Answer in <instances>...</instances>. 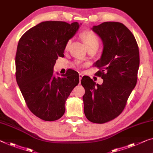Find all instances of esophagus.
<instances>
[{
	"instance_id": "34e87169",
	"label": "esophagus",
	"mask_w": 153,
	"mask_h": 153,
	"mask_svg": "<svg viewBox=\"0 0 153 153\" xmlns=\"http://www.w3.org/2000/svg\"><path fill=\"white\" fill-rule=\"evenodd\" d=\"M82 77H83V74H82L81 73H79V83H80V82H81V81Z\"/></svg>"
}]
</instances>
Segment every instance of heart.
<instances>
[{
    "instance_id": "heart-1",
    "label": "heart",
    "mask_w": 153,
    "mask_h": 153,
    "mask_svg": "<svg viewBox=\"0 0 153 153\" xmlns=\"http://www.w3.org/2000/svg\"><path fill=\"white\" fill-rule=\"evenodd\" d=\"M80 37L81 38L83 39V42L85 44V45L88 47V49H91V48H98V46H99L100 40L99 37L96 35L93 30H85L81 33L80 34ZM70 43H71V40L69 39L68 41L66 42L65 46V48L68 49L69 48L70 45ZM76 65H79L80 63L77 62L76 63Z\"/></svg>"
}]
</instances>
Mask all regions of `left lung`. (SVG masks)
Wrapping results in <instances>:
<instances>
[{"label": "left lung", "mask_w": 153, "mask_h": 153, "mask_svg": "<svg viewBox=\"0 0 153 153\" xmlns=\"http://www.w3.org/2000/svg\"><path fill=\"white\" fill-rule=\"evenodd\" d=\"M92 30L103 43L102 55L94 63L100 69L96 75L103 83L82 78L84 113L91 123L103 124L116 118L125 107L137 83L140 53L135 37L120 22H105Z\"/></svg>", "instance_id": "1"}]
</instances>
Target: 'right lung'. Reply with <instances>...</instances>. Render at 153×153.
I'll use <instances>...</instances> for the list:
<instances>
[{"label":"right lung","mask_w":153,"mask_h":153,"mask_svg":"<svg viewBox=\"0 0 153 153\" xmlns=\"http://www.w3.org/2000/svg\"><path fill=\"white\" fill-rule=\"evenodd\" d=\"M75 22L46 21L30 28L18 42L16 77L28 108L45 121H55L65 113V102L75 86L79 74L73 70L53 76L59 57H63L66 42L79 28Z\"/></svg>","instance_id":"obj_1"}]
</instances>
